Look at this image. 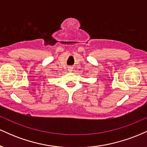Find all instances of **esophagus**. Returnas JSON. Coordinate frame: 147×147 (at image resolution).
Wrapping results in <instances>:
<instances>
[{"instance_id": "esophagus-1", "label": "esophagus", "mask_w": 147, "mask_h": 147, "mask_svg": "<svg viewBox=\"0 0 147 147\" xmlns=\"http://www.w3.org/2000/svg\"><path fill=\"white\" fill-rule=\"evenodd\" d=\"M68 70H69V72H71L72 71H73V67H69L68 68Z\"/></svg>"}]
</instances>
